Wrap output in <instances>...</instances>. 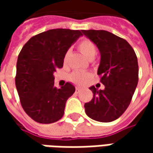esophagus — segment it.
I'll return each instance as SVG.
<instances>
[{
  "label": "esophagus",
  "instance_id": "1",
  "mask_svg": "<svg viewBox=\"0 0 153 153\" xmlns=\"http://www.w3.org/2000/svg\"><path fill=\"white\" fill-rule=\"evenodd\" d=\"M81 91V88H76V93H79Z\"/></svg>",
  "mask_w": 153,
  "mask_h": 153
}]
</instances>
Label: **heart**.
Listing matches in <instances>:
<instances>
[{"label":"heart","instance_id":"1","mask_svg":"<svg viewBox=\"0 0 153 153\" xmlns=\"http://www.w3.org/2000/svg\"><path fill=\"white\" fill-rule=\"evenodd\" d=\"M78 49L81 51V53L85 56L87 59H94V56L96 55L97 53V49H96V46L94 43L91 42L90 40H82V42H80L78 44ZM68 58V53L65 54L64 57V62L67 61ZM91 76L90 74L88 72H84V71H76L70 76V80L77 85H82L83 83H85L86 82L88 79H90Z\"/></svg>","mask_w":153,"mask_h":153}]
</instances>
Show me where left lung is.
<instances>
[{"instance_id": "obj_1", "label": "left lung", "mask_w": 153, "mask_h": 153, "mask_svg": "<svg viewBox=\"0 0 153 153\" xmlns=\"http://www.w3.org/2000/svg\"><path fill=\"white\" fill-rule=\"evenodd\" d=\"M97 46L100 53L98 75L105 85L104 90L92 86L94 96L85 103V112L98 122L109 123L117 119L131 102L138 84L137 57L126 40L106 30H82Z\"/></svg>"}]
</instances>
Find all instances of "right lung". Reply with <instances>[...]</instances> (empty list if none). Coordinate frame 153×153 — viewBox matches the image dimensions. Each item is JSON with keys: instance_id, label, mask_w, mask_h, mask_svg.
I'll use <instances>...</instances> for the list:
<instances>
[{"instance_id": "right-lung-1", "label": "right lung", "mask_w": 153, "mask_h": 153, "mask_svg": "<svg viewBox=\"0 0 153 153\" xmlns=\"http://www.w3.org/2000/svg\"><path fill=\"white\" fill-rule=\"evenodd\" d=\"M82 35L69 29L49 30L32 36L22 48L15 84L22 107L34 121L52 123L63 117L76 89L70 82L57 88L53 73L63 67L65 54Z\"/></svg>"}]
</instances>
